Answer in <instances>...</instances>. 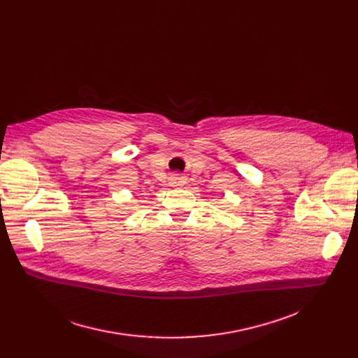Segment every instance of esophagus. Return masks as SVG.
Listing matches in <instances>:
<instances>
[{
  "label": "esophagus",
  "mask_w": 358,
  "mask_h": 358,
  "mask_svg": "<svg viewBox=\"0 0 358 358\" xmlns=\"http://www.w3.org/2000/svg\"><path fill=\"white\" fill-rule=\"evenodd\" d=\"M185 182V178L184 177H181V176H176L174 178H173V181H171V184L174 185V187H177V185H182Z\"/></svg>",
  "instance_id": "1"
}]
</instances>
